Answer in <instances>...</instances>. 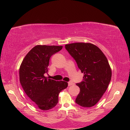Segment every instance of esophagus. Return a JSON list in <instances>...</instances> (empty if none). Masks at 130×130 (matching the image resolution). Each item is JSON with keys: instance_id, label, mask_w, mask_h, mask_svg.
Returning <instances> with one entry per match:
<instances>
[{"instance_id": "1", "label": "esophagus", "mask_w": 130, "mask_h": 130, "mask_svg": "<svg viewBox=\"0 0 130 130\" xmlns=\"http://www.w3.org/2000/svg\"><path fill=\"white\" fill-rule=\"evenodd\" d=\"M73 84H74V83H73V82H70L68 83V85H69V86H71V85H73Z\"/></svg>"}]
</instances>
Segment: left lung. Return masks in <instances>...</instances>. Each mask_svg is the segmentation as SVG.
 Returning <instances> with one entry per match:
<instances>
[{
    "label": "left lung",
    "mask_w": 130,
    "mask_h": 130,
    "mask_svg": "<svg viewBox=\"0 0 130 130\" xmlns=\"http://www.w3.org/2000/svg\"><path fill=\"white\" fill-rule=\"evenodd\" d=\"M65 48L84 73L83 81L76 84L80 92L75 102L83 107H93L103 96L111 79L112 70L107 57L100 48L90 43L67 44Z\"/></svg>",
    "instance_id": "1"
}]
</instances>
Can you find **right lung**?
Instances as JSON below:
<instances>
[{"mask_svg":"<svg viewBox=\"0 0 130 130\" xmlns=\"http://www.w3.org/2000/svg\"><path fill=\"white\" fill-rule=\"evenodd\" d=\"M62 48V46H36L26 55L19 68V81L24 92L43 111L56 106L59 93L68 85L67 82L44 75L48 71L51 56Z\"/></svg>","mask_w":130,"mask_h":130,"instance_id":"right-lung-1","label":"right lung"}]
</instances>
